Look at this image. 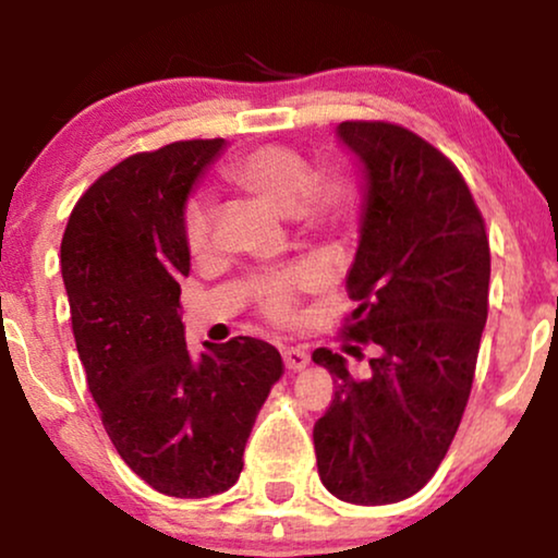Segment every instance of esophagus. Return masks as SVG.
<instances>
[{
	"label": "esophagus",
	"mask_w": 558,
	"mask_h": 558,
	"mask_svg": "<svg viewBox=\"0 0 558 558\" xmlns=\"http://www.w3.org/2000/svg\"><path fill=\"white\" fill-rule=\"evenodd\" d=\"M283 362H286V367L288 369H303L311 362V356H308V352L306 349H301V347H288V349H283Z\"/></svg>",
	"instance_id": "obj_1"
}]
</instances>
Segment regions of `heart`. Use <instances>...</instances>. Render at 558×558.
Wrapping results in <instances>:
<instances>
[{"mask_svg":"<svg viewBox=\"0 0 558 558\" xmlns=\"http://www.w3.org/2000/svg\"><path fill=\"white\" fill-rule=\"evenodd\" d=\"M229 185L257 198L267 209L291 217L306 234H331L344 229L354 217L356 191L349 178L331 173L316 175L299 150L286 145H263L244 153L225 170ZM214 211L204 198H191L183 211L185 247L193 257L209 255ZM316 283V272L306 265L272 275L259 283V306L275 322L293 314L295 293Z\"/></svg>","mask_w":558,"mask_h":558,"instance_id":"obj_1","label":"heart"}]
</instances>
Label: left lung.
Segmentation results:
<instances>
[{"instance_id": "left-lung-1", "label": "left lung", "mask_w": 558, "mask_h": 558, "mask_svg": "<svg viewBox=\"0 0 558 558\" xmlns=\"http://www.w3.org/2000/svg\"><path fill=\"white\" fill-rule=\"evenodd\" d=\"M337 137L365 175L344 337L377 354L365 380L331 349L311 356L337 388L314 426L316 464L339 500L388 505L434 477L462 421L487 322L489 242L462 173L426 140L390 122H341Z\"/></svg>"}]
</instances>
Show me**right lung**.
Returning a JSON list of instances; mask_svg holds the SVG:
<instances>
[{"mask_svg":"<svg viewBox=\"0 0 558 558\" xmlns=\"http://www.w3.org/2000/svg\"><path fill=\"white\" fill-rule=\"evenodd\" d=\"M225 140H185L117 162L73 206L61 272L88 392L124 464L162 495L196 500L240 480L244 444L283 375L272 344L185 347L183 211Z\"/></svg>","mask_w":558,"mask_h":558,"instance_id":"add662e5","label":"right lung"}]
</instances>
